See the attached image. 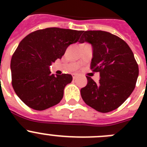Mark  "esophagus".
Wrapping results in <instances>:
<instances>
[{"instance_id": "1", "label": "esophagus", "mask_w": 147, "mask_h": 147, "mask_svg": "<svg viewBox=\"0 0 147 147\" xmlns=\"http://www.w3.org/2000/svg\"><path fill=\"white\" fill-rule=\"evenodd\" d=\"M72 76H73V79H74V80L76 79V77H77V75L76 74H73Z\"/></svg>"}]
</instances>
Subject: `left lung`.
Returning a JSON list of instances; mask_svg holds the SVG:
<instances>
[{"label":"left lung","instance_id":"1","mask_svg":"<svg viewBox=\"0 0 147 147\" xmlns=\"http://www.w3.org/2000/svg\"><path fill=\"white\" fill-rule=\"evenodd\" d=\"M93 47L90 68L99 72V82L86 76L81 89L84 102L101 113L117 109L131 95L138 76V65L129 46L120 37L104 31H86L79 41Z\"/></svg>","mask_w":147,"mask_h":147}]
</instances>
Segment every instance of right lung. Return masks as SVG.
Returning <instances> with one entry per match:
<instances>
[{"label": "right lung", "mask_w": 147, "mask_h": 147, "mask_svg": "<svg viewBox=\"0 0 147 147\" xmlns=\"http://www.w3.org/2000/svg\"><path fill=\"white\" fill-rule=\"evenodd\" d=\"M83 31L47 28L35 31L22 40L11 59V84L23 102L36 110L57 105L71 74H51L52 62L61 59L71 44L78 42Z\"/></svg>", "instance_id": "1"}]
</instances>
